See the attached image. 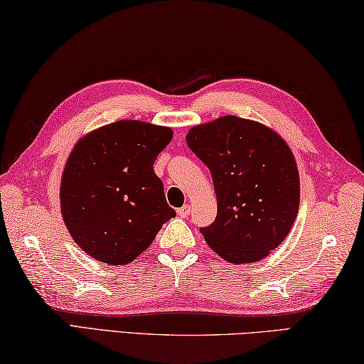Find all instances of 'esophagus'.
I'll use <instances>...</instances> for the list:
<instances>
[{
	"mask_svg": "<svg viewBox=\"0 0 364 364\" xmlns=\"http://www.w3.org/2000/svg\"><path fill=\"white\" fill-rule=\"evenodd\" d=\"M177 214L181 215V218H188V214H190V206H188V205H186V206L178 208V209H177Z\"/></svg>",
	"mask_w": 364,
	"mask_h": 364,
	"instance_id": "obj_1",
	"label": "esophagus"
}]
</instances>
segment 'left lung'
<instances>
[{
	"label": "left lung",
	"mask_w": 364,
	"mask_h": 364,
	"mask_svg": "<svg viewBox=\"0 0 364 364\" xmlns=\"http://www.w3.org/2000/svg\"><path fill=\"white\" fill-rule=\"evenodd\" d=\"M187 145L211 171L218 215L201 228L209 247L230 264L262 260L297 218L296 158L269 126L235 114L193 126Z\"/></svg>",
	"instance_id": "left-lung-1"
}]
</instances>
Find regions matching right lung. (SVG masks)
<instances>
[{"label": "right lung", "mask_w": 364, "mask_h": 364, "mask_svg": "<svg viewBox=\"0 0 364 364\" xmlns=\"http://www.w3.org/2000/svg\"><path fill=\"white\" fill-rule=\"evenodd\" d=\"M172 134L171 127L119 119L76 142L63 168L60 211L87 256L108 265L129 264L174 218L153 171Z\"/></svg>", "instance_id": "1"}]
</instances>
